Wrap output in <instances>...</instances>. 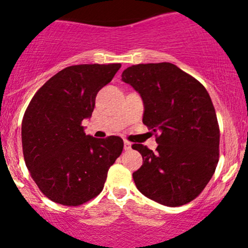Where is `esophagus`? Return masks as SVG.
<instances>
[{"label": "esophagus", "mask_w": 248, "mask_h": 248, "mask_svg": "<svg viewBox=\"0 0 248 248\" xmlns=\"http://www.w3.org/2000/svg\"><path fill=\"white\" fill-rule=\"evenodd\" d=\"M124 151H128V150H131L132 148V144L129 141H127V140H124Z\"/></svg>", "instance_id": "obj_1"}]
</instances>
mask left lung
<instances>
[{"mask_svg": "<svg viewBox=\"0 0 248 248\" xmlns=\"http://www.w3.org/2000/svg\"><path fill=\"white\" fill-rule=\"evenodd\" d=\"M144 103V124L157 133L155 152L134 144L142 165L138 190L168 207L196 199L215 172L220 129L212 98L197 79L171 62L138 64L122 72Z\"/></svg>", "mask_w": 248, "mask_h": 248, "instance_id": "8db88e82", "label": "left lung"}]
</instances>
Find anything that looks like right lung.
Segmentation results:
<instances>
[{"instance_id":"obj_1","label":"right lung","mask_w":248,"mask_h":248,"mask_svg":"<svg viewBox=\"0 0 248 248\" xmlns=\"http://www.w3.org/2000/svg\"><path fill=\"white\" fill-rule=\"evenodd\" d=\"M121 64L65 67L33 96L23 115L21 139L26 166L40 191L62 205H80L97 196L124 140L87 135L82 121L95 108L97 93Z\"/></svg>"}]
</instances>
